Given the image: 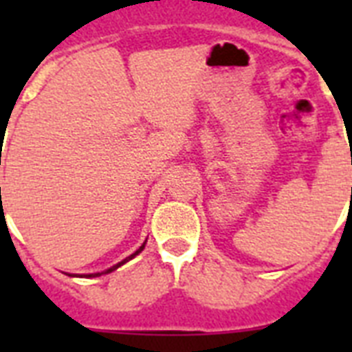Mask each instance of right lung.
I'll return each instance as SVG.
<instances>
[{"label": "right lung", "mask_w": 352, "mask_h": 352, "mask_svg": "<svg viewBox=\"0 0 352 352\" xmlns=\"http://www.w3.org/2000/svg\"><path fill=\"white\" fill-rule=\"evenodd\" d=\"M146 241H148V239H146ZM146 241H144V243H142V246H140V248H138V250H137V252H133L131 256H127V257H126V259H124V261L117 263V265H113V267H111V268H107V270H104V272H96V274H87V278H96V276H102V274H109V272H113V270H117V268H118V267H122V265H124V263H127V261H131L133 257H135V256H138V254H140V252H142V250H144V246H146Z\"/></svg>", "instance_id": "add662e5"}]
</instances>
